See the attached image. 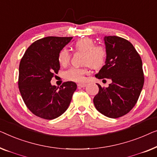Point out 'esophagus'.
Returning <instances> with one entry per match:
<instances>
[{
	"label": "esophagus",
	"instance_id": "obj_1",
	"mask_svg": "<svg viewBox=\"0 0 157 157\" xmlns=\"http://www.w3.org/2000/svg\"><path fill=\"white\" fill-rule=\"evenodd\" d=\"M86 85H87V84H86V83H79V84H78V86L79 87H86Z\"/></svg>",
	"mask_w": 157,
	"mask_h": 157
}]
</instances>
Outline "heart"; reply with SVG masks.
<instances>
[{
	"instance_id": "heart-1",
	"label": "heart",
	"mask_w": 157,
	"mask_h": 157,
	"mask_svg": "<svg viewBox=\"0 0 157 157\" xmlns=\"http://www.w3.org/2000/svg\"><path fill=\"white\" fill-rule=\"evenodd\" d=\"M76 50L84 52L83 63L87 67H72L64 72V77L69 81L79 82L85 80V75L87 74L88 67L98 69L102 67L107 58V50L101 45H95L94 41L90 37L79 39L75 43ZM70 54L66 48H63L58 54V62L61 65L65 66L70 62Z\"/></svg>"
}]
</instances>
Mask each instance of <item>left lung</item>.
Masks as SVG:
<instances>
[{
	"label": "left lung",
	"instance_id": "1",
	"mask_svg": "<svg viewBox=\"0 0 157 157\" xmlns=\"http://www.w3.org/2000/svg\"><path fill=\"white\" fill-rule=\"evenodd\" d=\"M107 50L105 65L95 77L110 79L108 87H99L94 98L96 109L109 118L127 114L136 105L144 85V78L141 57L133 45L122 37H104Z\"/></svg>",
	"mask_w": 157,
	"mask_h": 157
}]
</instances>
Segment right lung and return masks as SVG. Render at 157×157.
I'll use <instances>...</instances> for the list:
<instances>
[{
    "mask_svg": "<svg viewBox=\"0 0 157 157\" xmlns=\"http://www.w3.org/2000/svg\"><path fill=\"white\" fill-rule=\"evenodd\" d=\"M72 37L49 36L35 41L26 50L19 65L18 87L25 105L35 115L53 120L69 107L77 89L68 81L60 87L50 83L59 70L58 54Z\"/></svg>",
    "mask_w": 157,
    "mask_h": 157,
    "instance_id": "1",
    "label": "right lung"
}]
</instances>
